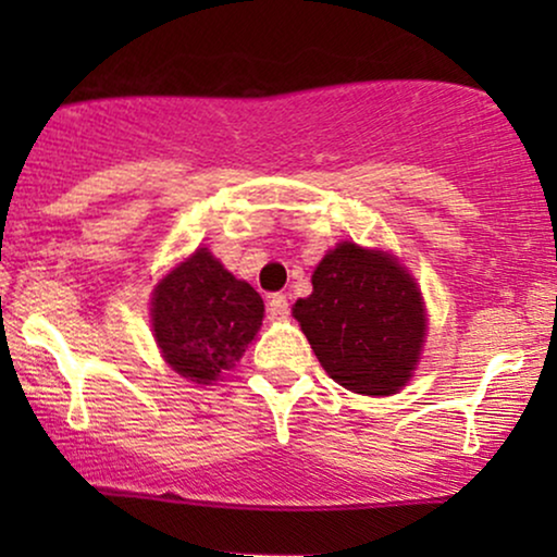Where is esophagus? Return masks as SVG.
Listing matches in <instances>:
<instances>
[{"instance_id":"obj_1","label":"esophagus","mask_w":557,"mask_h":557,"mask_svg":"<svg viewBox=\"0 0 557 557\" xmlns=\"http://www.w3.org/2000/svg\"><path fill=\"white\" fill-rule=\"evenodd\" d=\"M288 296L286 294H271L269 296V314L273 319H286L288 317Z\"/></svg>"}]
</instances>
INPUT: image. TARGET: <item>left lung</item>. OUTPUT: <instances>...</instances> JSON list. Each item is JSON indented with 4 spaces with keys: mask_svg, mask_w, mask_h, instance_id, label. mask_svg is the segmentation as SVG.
<instances>
[{
    "mask_svg": "<svg viewBox=\"0 0 557 557\" xmlns=\"http://www.w3.org/2000/svg\"><path fill=\"white\" fill-rule=\"evenodd\" d=\"M314 292L294 304L317 360L334 383L362 395L406 385L425 337L421 292L383 250L339 243L317 265Z\"/></svg>",
    "mask_w": 557,
    "mask_h": 557,
    "instance_id": "obj_1",
    "label": "left lung"
}]
</instances>
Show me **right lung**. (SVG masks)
Listing matches in <instances>:
<instances>
[{"instance_id":"1","label":"right lung","mask_w":557,"mask_h":557,"mask_svg":"<svg viewBox=\"0 0 557 557\" xmlns=\"http://www.w3.org/2000/svg\"><path fill=\"white\" fill-rule=\"evenodd\" d=\"M263 322V299L197 248L157 286L151 324L164 360L193 383L233 368Z\"/></svg>"}]
</instances>
